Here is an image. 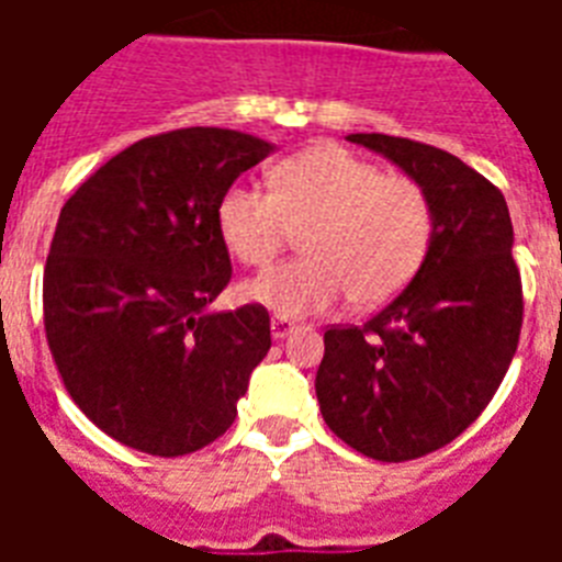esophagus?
Masks as SVG:
<instances>
[{
  "label": "esophagus",
  "mask_w": 562,
  "mask_h": 562,
  "mask_svg": "<svg viewBox=\"0 0 562 562\" xmlns=\"http://www.w3.org/2000/svg\"><path fill=\"white\" fill-rule=\"evenodd\" d=\"M297 329V324L294 321H289V317H280V315H273L271 317V335L277 338V341H282V338H289L291 333Z\"/></svg>",
  "instance_id": "1"
}]
</instances>
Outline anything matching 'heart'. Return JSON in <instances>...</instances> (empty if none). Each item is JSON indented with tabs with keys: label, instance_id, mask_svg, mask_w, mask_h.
Listing matches in <instances>:
<instances>
[{
	"label": "heart",
	"instance_id": "1",
	"mask_svg": "<svg viewBox=\"0 0 562 562\" xmlns=\"http://www.w3.org/2000/svg\"><path fill=\"white\" fill-rule=\"evenodd\" d=\"M300 228L306 256L245 282V300L280 317L321 315L347 294L352 306L375 308L426 262L435 203L417 178L333 143L285 157L271 189L238 180L221 194L218 233L247 268L273 262Z\"/></svg>",
	"mask_w": 562,
	"mask_h": 562
}]
</instances>
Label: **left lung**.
<instances>
[{
  "instance_id": "1",
  "label": "left lung",
  "mask_w": 562,
  "mask_h": 562,
  "mask_svg": "<svg viewBox=\"0 0 562 562\" xmlns=\"http://www.w3.org/2000/svg\"><path fill=\"white\" fill-rule=\"evenodd\" d=\"M417 178L435 236L408 289L364 326H329L315 391L326 426L373 461L443 449L479 419L514 361L522 277L505 194L454 154L405 136L350 134Z\"/></svg>"
}]
</instances>
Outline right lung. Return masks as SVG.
<instances>
[{
  "instance_id": "add662e5",
  "label": "right lung",
  "mask_w": 562,
  "mask_h": 562,
  "mask_svg": "<svg viewBox=\"0 0 562 562\" xmlns=\"http://www.w3.org/2000/svg\"><path fill=\"white\" fill-rule=\"evenodd\" d=\"M271 151L224 127L145 136L60 210L43 271L48 350L75 405L136 452L210 446L271 350L259 303L206 312L233 277L221 194Z\"/></svg>"
}]
</instances>
